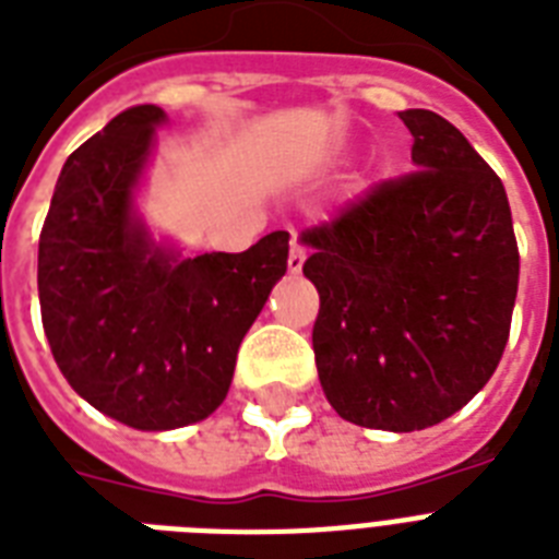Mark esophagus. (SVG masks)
<instances>
[{"mask_svg":"<svg viewBox=\"0 0 559 559\" xmlns=\"http://www.w3.org/2000/svg\"><path fill=\"white\" fill-rule=\"evenodd\" d=\"M305 261H307L305 243H301V240H296V237H293V243H289V258H287L289 275H301V270H305Z\"/></svg>","mask_w":559,"mask_h":559,"instance_id":"34e87169","label":"esophagus"}]
</instances>
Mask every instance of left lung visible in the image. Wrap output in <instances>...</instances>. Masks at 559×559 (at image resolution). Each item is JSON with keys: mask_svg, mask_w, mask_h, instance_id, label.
Returning <instances> with one entry per match:
<instances>
[{"mask_svg": "<svg viewBox=\"0 0 559 559\" xmlns=\"http://www.w3.org/2000/svg\"><path fill=\"white\" fill-rule=\"evenodd\" d=\"M415 170L301 231L319 289L313 350L336 415L415 432L467 406L511 333L520 249L511 205L461 130L400 112Z\"/></svg>", "mask_w": 559, "mask_h": 559, "instance_id": "1", "label": "left lung"}]
</instances>
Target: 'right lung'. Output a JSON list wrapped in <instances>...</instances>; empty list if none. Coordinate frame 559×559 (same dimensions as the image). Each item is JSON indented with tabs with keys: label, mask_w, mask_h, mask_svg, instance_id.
<instances>
[{
	"label": "right lung",
	"mask_w": 559,
	"mask_h": 559,
	"mask_svg": "<svg viewBox=\"0 0 559 559\" xmlns=\"http://www.w3.org/2000/svg\"><path fill=\"white\" fill-rule=\"evenodd\" d=\"M165 109H124L66 159L39 235L43 328L63 377L118 424L165 432L226 400L237 348L287 272L289 235L186 258L135 193Z\"/></svg>",
	"instance_id": "right-lung-1"
}]
</instances>
